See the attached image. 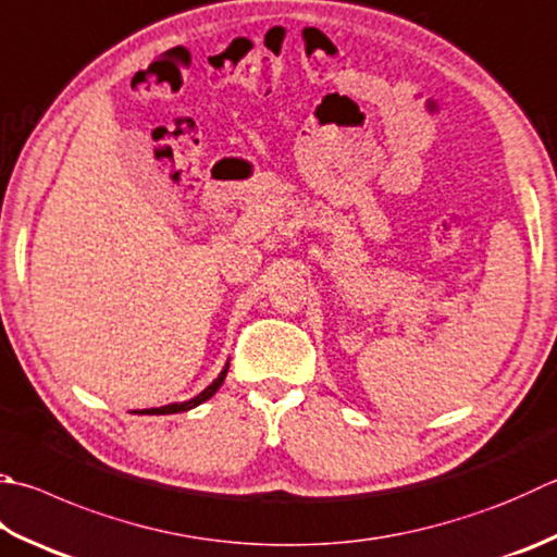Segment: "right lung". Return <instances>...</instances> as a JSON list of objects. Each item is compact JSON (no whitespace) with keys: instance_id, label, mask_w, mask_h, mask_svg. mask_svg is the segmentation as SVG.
<instances>
[{"instance_id":"add662e5","label":"right lung","mask_w":557,"mask_h":557,"mask_svg":"<svg viewBox=\"0 0 557 557\" xmlns=\"http://www.w3.org/2000/svg\"><path fill=\"white\" fill-rule=\"evenodd\" d=\"M227 369H230V363H225V369L220 371V375L215 377V381L206 387L203 393H198L196 397H191V400H186V403H174V405H164V407H154V409H148V412H143V414H174V412H186V409H191V407H196V405H201V403H206V400H211V397L215 395V391L220 385H223V381H225V375H227Z\"/></svg>"}]
</instances>
